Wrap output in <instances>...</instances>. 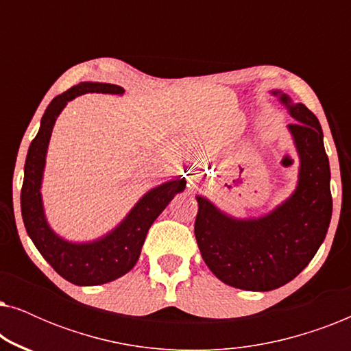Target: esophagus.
I'll return each instance as SVG.
<instances>
[{
	"mask_svg": "<svg viewBox=\"0 0 351 351\" xmlns=\"http://www.w3.org/2000/svg\"><path fill=\"white\" fill-rule=\"evenodd\" d=\"M185 177H186V180H189V186H191V185H193L195 182H196V179H198V174L189 169V172H186Z\"/></svg>",
	"mask_w": 351,
	"mask_h": 351,
	"instance_id": "esophagus-1",
	"label": "esophagus"
}]
</instances>
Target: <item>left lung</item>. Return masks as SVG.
Wrapping results in <instances>:
<instances>
[{
  "label": "left lung",
  "mask_w": 351,
  "mask_h": 351,
  "mask_svg": "<svg viewBox=\"0 0 351 351\" xmlns=\"http://www.w3.org/2000/svg\"><path fill=\"white\" fill-rule=\"evenodd\" d=\"M294 119L287 132L299 158L292 193L257 217H234L196 195L201 257L225 285L267 292L294 280L323 244L332 215L330 169L318 118L281 89L270 90Z\"/></svg>",
  "instance_id": "8db88e82"
}]
</instances>
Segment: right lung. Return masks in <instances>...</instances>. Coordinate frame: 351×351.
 I'll use <instances>...</instances> for the list:
<instances>
[{"label":"right lung","mask_w":351,"mask_h":351,"mask_svg":"<svg viewBox=\"0 0 351 351\" xmlns=\"http://www.w3.org/2000/svg\"><path fill=\"white\" fill-rule=\"evenodd\" d=\"M89 93L123 95L124 89L117 84L89 81L76 84L52 99L41 118L40 131L28 148L21 193L22 219L28 237L45 261L62 278L76 286L105 285L132 270L141 257L152 223L174 199V196L185 190L186 185L184 177L177 176L153 186L138 198L121 222L95 239L71 241L57 233L46 217L41 195L47 148L52 129L62 110L78 95Z\"/></svg>","instance_id":"obj_1"}]
</instances>
